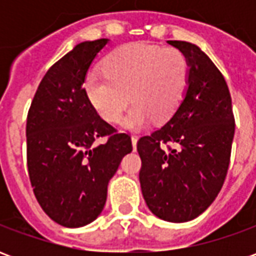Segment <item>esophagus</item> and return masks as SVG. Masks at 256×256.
<instances>
[{"label": "esophagus", "mask_w": 256, "mask_h": 256, "mask_svg": "<svg viewBox=\"0 0 256 256\" xmlns=\"http://www.w3.org/2000/svg\"><path fill=\"white\" fill-rule=\"evenodd\" d=\"M137 141H138V138H137L136 136H132V144H133V150H136V146H137Z\"/></svg>", "instance_id": "1"}]
</instances>
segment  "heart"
<instances>
[{
  "label": "heart",
  "mask_w": 256,
  "mask_h": 256,
  "mask_svg": "<svg viewBox=\"0 0 256 256\" xmlns=\"http://www.w3.org/2000/svg\"><path fill=\"white\" fill-rule=\"evenodd\" d=\"M188 75L186 58L178 49L128 44L106 58L104 72L84 76V89L96 112L110 123L119 122L132 100L123 126L140 128L152 118L156 122L170 118L182 100Z\"/></svg>",
  "instance_id": "1"
}]
</instances>
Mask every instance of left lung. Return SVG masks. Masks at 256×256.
Masks as SVG:
<instances>
[{
    "instance_id": "1",
    "label": "left lung",
    "mask_w": 256,
    "mask_h": 256,
    "mask_svg": "<svg viewBox=\"0 0 256 256\" xmlns=\"http://www.w3.org/2000/svg\"><path fill=\"white\" fill-rule=\"evenodd\" d=\"M186 58L188 84L167 123L137 144L148 208L167 222H188L208 208L225 181L234 118L224 75L196 45L167 41ZM163 144H172L166 151Z\"/></svg>"
}]
</instances>
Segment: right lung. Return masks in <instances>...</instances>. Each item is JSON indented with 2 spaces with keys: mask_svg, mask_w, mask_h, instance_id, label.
I'll return each mask as SVG.
<instances>
[{
  "mask_svg": "<svg viewBox=\"0 0 256 256\" xmlns=\"http://www.w3.org/2000/svg\"><path fill=\"white\" fill-rule=\"evenodd\" d=\"M110 40L84 41L48 70L27 116V167L42 210L58 225L80 228L101 214L108 182L132 138L101 119L82 88ZM107 142L96 146L95 140Z\"/></svg>",
  "mask_w": 256,
  "mask_h": 256,
  "instance_id": "right-lung-1",
  "label": "right lung"
}]
</instances>
